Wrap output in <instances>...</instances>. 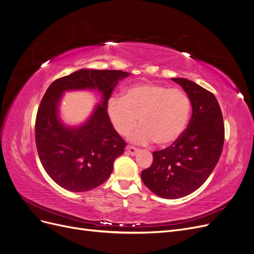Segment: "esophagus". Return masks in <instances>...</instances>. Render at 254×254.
<instances>
[{
    "mask_svg": "<svg viewBox=\"0 0 254 254\" xmlns=\"http://www.w3.org/2000/svg\"><path fill=\"white\" fill-rule=\"evenodd\" d=\"M126 150H127V152L128 153L130 154V155H135L137 152H138V149L137 148H135V147H133V146H127L126 147Z\"/></svg>",
    "mask_w": 254,
    "mask_h": 254,
    "instance_id": "esophagus-1",
    "label": "esophagus"
}]
</instances>
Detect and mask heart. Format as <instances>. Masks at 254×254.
<instances>
[{
    "instance_id": "1",
    "label": "heart",
    "mask_w": 254,
    "mask_h": 254,
    "mask_svg": "<svg viewBox=\"0 0 254 254\" xmlns=\"http://www.w3.org/2000/svg\"><path fill=\"white\" fill-rule=\"evenodd\" d=\"M106 110L111 125L120 135L131 132L139 119L141 127L130 139L137 144L155 139L156 144L167 146L186 130L190 100L180 88L147 82L128 87L123 97H110Z\"/></svg>"
}]
</instances>
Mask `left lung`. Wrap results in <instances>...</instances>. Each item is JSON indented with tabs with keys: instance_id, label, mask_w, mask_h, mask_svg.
Wrapping results in <instances>:
<instances>
[{
	"instance_id": "1",
	"label": "left lung",
	"mask_w": 254,
	"mask_h": 254,
	"mask_svg": "<svg viewBox=\"0 0 254 254\" xmlns=\"http://www.w3.org/2000/svg\"><path fill=\"white\" fill-rule=\"evenodd\" d=\"M188 94L192 108L188 128L170 147L153 152V162L141 172L145 186L166 199L195 191L211 174L224 145V123L214 94L186 78H172Z\"/></svg>"
}]
</instances>
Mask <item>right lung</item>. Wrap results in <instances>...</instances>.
<instances>
[{"label":"right lung","mask_w":254,"mask_h":254,"mask_svg":"<svg viewBox=\"0 0 254 254\" xmlns=\"http://www.w3.org/2000/svg\"><path fill=\"white\" fill-rule=\"evenodd\" d=\"M129 73L117 69H79L56 79L44 95L35 121L38 156L48 175L70 191H86L105 182L126 141L107 116V101L118 81ZM97 88L104 100L87 123L68 128L58 119V103L65 90Z\"/></svg>","instance_id":"add662e5"}]
</instances>
